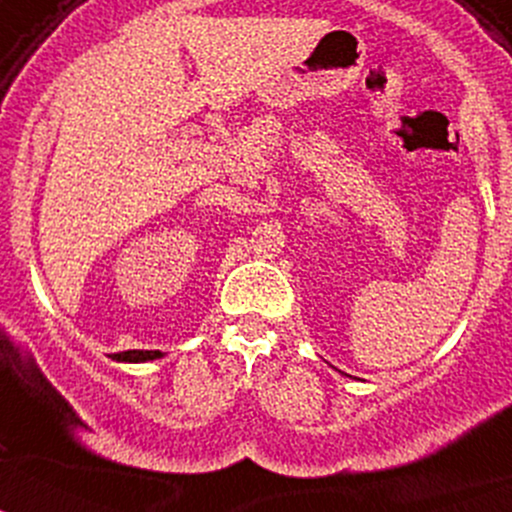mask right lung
Masks as SVG:
<instances>
[{
    "label": "right lung",
    "mask_w": 512,
    "mask_h": 512,
    "mask_svg": "<svg viewBox=\"0 0 512 512\" xmlns=\"http://www.w3.org/2000/svg\"><path fill=\"white\" fill-rule=\"evenodd\" d=\"M161 351H120L115 354L117 361H151V359H161Z\"/></svg>",
    "instance_id": "obj_1"
}]
</instances>
